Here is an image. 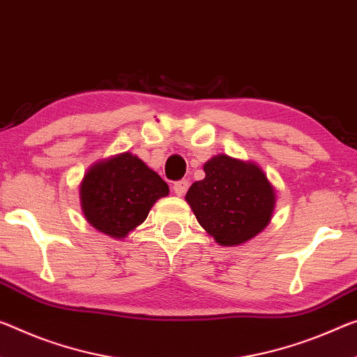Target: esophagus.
<instances>
[{
	"mask_svg": "<svg viewBox=\"0 0 357 357\" xmlns=\"http://www.w3.org/2000/svg\"><path fill=\"white\" fill-rule=\"evenodd\" d=\"M188 189H189V181L188 179H181V181H176V183H174V185H173V190H174V194L176 195H184L185 192H188Z\"/></svg>",
	"mask_w": 357,
	"mask_h": 357,
	"instance_id": "obj_1",
	"label": "esophagus"
}]
</instances>
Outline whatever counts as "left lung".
Masks as SVG:
<instances>
[{
    "instance_id": "1",
    "label": "left lung",
    "mask_w": 357,
    "mask_h": 357,
    "mask_svg": "<svg viewBox=\"0 0 357 357\" xmlns=\"http://www.w3.org/2000/svg\"><path fill=\"white\" fill-rule=\"evenodd\" d=\"M203 169L205 179L190 185L185 200L219 245H241L267 227L275 190L262 169L224 154L208 160Z\"/></svg>"
}]
</instances>
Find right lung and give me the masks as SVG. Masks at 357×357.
Segmentation results:
<instances>
[{
	"mask_svg": "<svg viewBox=\"0 0 357 357\" xmlns=\"http://www.w3.org/2000/svg\"><path fill=\"white\" fill-rule=\"evenodd\" d=\"M168 192L165 181L141 158L126 152L90 168L79 194L89 222L106 235L122 238Z\"/></svg>",
	"mask_w": 357,
	"mask_h": 357,
	"instance_id": "right-lung-1",
	"label": "right lung"
}]
</instances>
